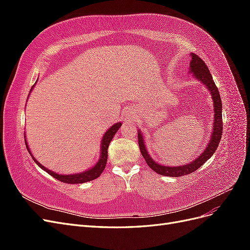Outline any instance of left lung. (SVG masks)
Masks as SVG:
<instances>
[{
    "instance_id": "1",
    "label": "left lung",
    "mask_w": 250,
    "mask_h": 250,
    "mask_svg": "<svg viewBox=\"0 0 250 250\" xmlns=\"http://www.w3.org/2000/svg\"><path fill=\"white\" fill-rule=\"evenodd\" d=\"M192 60L190 62L191 66V73L194 74V76L200 80L203 84L208 88V90L211 94V98H213L214 101V111H215V122H214V129L213 134H211L210 142L208 145L207 149L204 150V152L194 162L187 164L185 166H181V167H167V166H163L160 164H156L152 158L150 157L148 154L145 145H144V140L141 132L138 133V139H139V146L141 153L143 157L145 158V161L149 167L152 169L154 172L161 174V175L165 176H171V177H179L187 175V174H190L194 171L200 168L201 166L206 163L208 158L214 154L216 149L219 146V142L221 140L222 137V130H223V121H222V102L220 94H219L218 87L216 86L215 82L213 80V77L209 73L208 67L207 66L206 62L198 56L192 53Z\"/></svg>"
}]
</instances>
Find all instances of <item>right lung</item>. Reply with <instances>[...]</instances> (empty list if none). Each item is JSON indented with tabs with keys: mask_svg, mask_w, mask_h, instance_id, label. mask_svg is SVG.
Wrapping results in <instances>:
<instances>
[{
	"mask_svg": "<svg viewBox=\"0 0 250 250\" xmlns=\"http://www.w3.org/2000/svg\"><path fill=\"white\" fill-rule=\"evenodd\" d=\"M122 125V123H117L115 125H112L109 129L105 132L104 137L102 139L101 142V156H100V160L96 164L95 167H93L92 169H89L88 171L85 172H82L80 174H73V175H60V174H56L53 171L44 168L42 164H40L35 160V157H33V155L30 152V149L27 145V142L25 140L26 143V148L29 151L30 155L32 156V160L40 166V167L46 171L47 173H49L50 175H52L54 178L58 179L59 181H62L64 184H83V183H87V181L90 180H94L97 177H99L101 175V173L104 171L105 167H106V162H107V149L109 146V143L111 142L112 138L115 137V134L117 133V131L119 130V128Z\"/></svg>",
	"mask_w": 250,
	"mask_h": 250,
	"instance_id": "add662e5",
	"label": "right lung"
}]
</instances>
